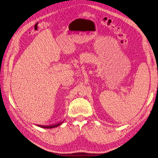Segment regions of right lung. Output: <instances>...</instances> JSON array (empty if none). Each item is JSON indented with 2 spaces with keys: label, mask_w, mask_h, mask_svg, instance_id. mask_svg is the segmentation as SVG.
I'll return each mask as SVG.
<instances>
[{
  "label": "right lung",
  "mask_w": 158,
  "mask_h": 158,
  "mask_svg": "<svg viewBox=\"0 0 158 158\" xmlns=\"http://www.w3.org/2000/svg\"><path fill=\"white\" fill-rule=\"evenodd\" d=\"M63 122H64V120L62 121V122H58V123L54 124L48 125V126H45V125H43V126H42V125H37V126H39V127H42V128H46V129H50V128H55V127H57V126H58L61 125V124L63 123Z\"/></svg>",
  "instance_id": "right-lung-1"
}]
</instances>
